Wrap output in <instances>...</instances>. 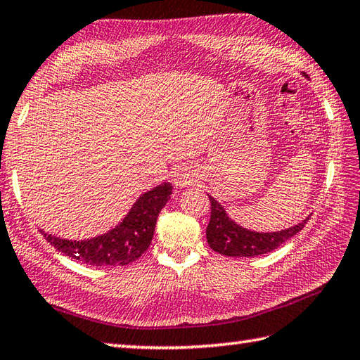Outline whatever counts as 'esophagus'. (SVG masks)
Here are the masks:
<instances>
[{
  "label": "esophagus",
  "instance_id": "obj_1",
  "mask_svg": "<svg viewBox=\"0 0 360 360\" xmlns=\"http://www.w3.org/2000/svg\"><path fill=\"white\" fill-rule=\"evenodd\" d=\"M173 181H174V186H178V187L192 186L195 182V174H193V172H191V169L179 168L174 172Z\"/></svg>",
  "mask_w": 360,
  "mask_h": 360
}]
</instances>
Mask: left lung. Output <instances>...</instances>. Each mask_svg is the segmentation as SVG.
<instances>
[{"instance_id":"left-lung-1","label":"left lung","mask_w":360,"mask_h":360,"mask_svg":"<svg viewBox=\"0 0 360 360\" xmlns=\"http://www.w3.org/2000/svg\"><path fill=\"white\" fill-rule=\"evenodd\" d=\"M211 201V220L206 228L207 244L214 252L225 257H258L267 252L276 250L286 240L291 239L305 226L307 220L299 225L276 233H257L245 230L228 217L225 209L217 200L209 195Z\"/></svg>"}]
</instances>
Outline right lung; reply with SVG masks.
<instances>
[{"label":"right lung","instance_id":"add662e5","mask_svg":"<svg viewBox=\"0 0 360 360\" xmlns=\"http://www.w3.org/2000/svg\"><path fill=\"white\" fill-rule=\"evenodd\" d=\"M172 184H162L136 200L122 224L102 236L88 240H68L44 233L56 250L89 266H126L148 250L159 212L172 195Z\"/></svg>","mask_w":360,"mask_h":360}]
</instances>
